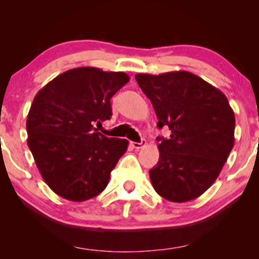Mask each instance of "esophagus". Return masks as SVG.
I'll return each mask as SVG.
<instances>
[{
  "label": "esophagus",
  "mask_w": 259,
  "mask_h": 259,
  "mask_svg": "<svg viewBox=\"0 0 259 259\" xmlns=\"http://www.w3.org/2000/svg\"><path fill=\"white\" fill-rule=\"evenodd\" d=\"M146 145V141L145 140H142L141 142H132V146L135 148V150H140V148H142Z\"/></svg>",
  "instance_id": "obj_1"
}]
</instances>
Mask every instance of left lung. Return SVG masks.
Returning a JSON list of instances; mask_svg holds the SVG:
<instances>
[{
	"label": "left lung",
	"mask_w": 259,
	"mask_h": 259,
	"mask_svg": "<svg viewBox=\"0 0 259 259\" xmlns=\"http://www.w3.org/2000/svg\"><path fill=\"white\" fill-rule=\"evenodd\" d=\"M136 81L152 102L158 127L159 160L150 170L153 189L171 202L200 197L221 174L234 147L235 115L221 90L195 74H136Z\"/></svg>",
	"instance_id": "8db88e82"
}]
</instances>
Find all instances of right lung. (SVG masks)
Segmentation results:
<instances>
[{
  "instance_id": "right-lung-1",
  "label": "right lung",
  "mask_w": 259,
  "mask_h": 259,
  "mask_svg": "<svg viewBox=\"0 0 259 259\" xmlns=\"http://www.w3.org/2000/svg\"><path fill=\"white\" fill-rule=\"evenodd\" d=\"M129 80L123 72L74 68L36 94L26 119L28 146L55 194L82 202L106 189L129 142L107 138L95 124L112 117L111 99Z\"/></svg>"
}]
</instances>
